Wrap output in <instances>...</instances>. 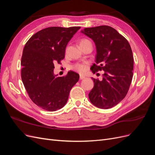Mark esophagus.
<instances>
[{
  "instance_id": "34e87169",
  "label": "esophagus",
  "mask_w": 155,
  "mask_h": 155,
  "mask_svg": "<svg viewBox=\"0 0 155 155\" xmlns=\"http://www.w3.org/2000/svg\"><path fill=\"white\" fill-rule=\"evenodd\" d=\"M86 77H85V76H83V75H80V76H79V79H85Z\"/></svg>"
}]
</instances>
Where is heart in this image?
<instances>
[{"label":"heart","mask_w":155,"mask_h":155,"mask_svg":"<svg viewBox=\"0 0 155 155\" xmlns=\"http://www.w3.org/2000/svg\"><path fill=\"white\" fill-rule=\"evenodd\" d=\"M87 41H88V40L82 39L80 41V45L83 43H85V42H87ZM72 68L74 70H76V71L79 72V73H83V72H85V70H86L85 66L83 64H74L72 67Z\"/></svg>","instance_id":"1"}]
</instances>
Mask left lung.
Here are the masks:
<instances>
[{"instance_id": "8db88e82", "label": "left lung", "mask_w": 155, "mask_h": 155, "mask_svg": "<svg viewBox=\"0 0 155 155\" xmlns=\"http://www.w3.org/2000/svg\"><path fill=\"white\" fill-rule=\"evenodd\" d=\"M81 33L96 45V64H93L92 71H104L101 81L92 78L94 85L88 94L89 100L100 109H110L128 92L133 76L132 50L127 40L110 26L86 28Z\"/></svg>"}]
</instances>
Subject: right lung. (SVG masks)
I'll list each match as a JSON object with an SVG mask.
<instances>
[{"label":"right lung","mask_w":155,"mask_h":155,"mask_svg":"<svg viewBox=\"0 0 155 155\" xmlns=\"http://www.w3.org/2000/svg\"><path fill=\"white\" fill-rule=\"evenodd\" d=\"M81 27H49L32 35L23 49L21 78L31 101L43 109L55 111L68 101L70 91L79 75L54 74V63L64 58L67 45Z\"/></svg>","instance_id":"obj_1"}]
</instances>
